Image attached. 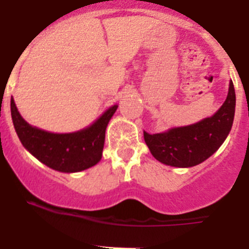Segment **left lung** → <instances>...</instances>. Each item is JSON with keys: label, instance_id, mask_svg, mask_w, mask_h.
Wrapping results in <instances>:
<instances>
[{"label": "left lung", "instance_id": "left-lung-1", "mask_svg": "<svg viewBox=\"0 0 249 249\" xmlns=\"http://www.w3.org/2000/svg\"><path fill=\"white\" fill-rule=\"evenodd\" d=\"M234 111L235 92L231 81L227 100L213 116L158 134L144 131V141L152 156L160 163L183 168L196 166L213 156L224 143L233 125Z\"/></svg>", "mask_w": 249, "mask_h": 249}]
</instances>
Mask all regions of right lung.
Masks as SVG:
<instances>
[{
    "label": "right lung",
    "instance_id": "right-lung-1",
    "mask_svg": "<svg viewBox=\"0 0 249 249\" xmlns=\"http://www.w3.org/2000/svg\"><path fill=\"white\" fill-rule=\"evenodd\" d=\"M116 108L118 105L111 106L89 128L76 133L55 134L28 124L11 99L12 123L22 145L41 163L67 173L79 172L99 163L105 143L106 126Z\"/></svg>",
    "mask_w": 249,
    "mask_h": 249
}]
</instances>
